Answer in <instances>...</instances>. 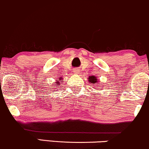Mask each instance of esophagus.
Instances as JSON below:
<instances>
[{
  "label": "esophagus",
  "mask_w": 149,
  "mask_h": 149,
  "mask_svg": "<svg viewBox=\"0 0 149 149\" xmlns=\"http://www.w3.org/2000/svg\"><path fill=\"white\" fill-rule=\"evenodd\" d=\"M73 72H74L75 73H76V74H79L80 71L78 69H74L73 70Z\"/></svg>",
  "instance_id": "esophagus-1"
}]
</instances>
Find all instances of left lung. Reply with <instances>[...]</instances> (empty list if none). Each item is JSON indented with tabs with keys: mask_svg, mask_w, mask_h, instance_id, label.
Here are the masks:
<instances>
[{
	"mask_svg": "<svg viewBox=\"0 0 149 149\" xmlns=\"http://www.w3.org/2000/svg\"><path fill=\"white\" fill-rule=\"evenodd\" d=\"M88 80H89V82L94 84V85H96V84H98V81L97 78H96V77H95V76H89V78H88Z\"/></svg>",
	"mask_w": 149,
	"mask_h": 149,
	"instance_id": "8db88e82",
	"label": "left lung"
}]
</instances>
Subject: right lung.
Instances as JSON below:
<instances>
[{
	"mask_svg": "<svg viewBox=\"0 0 149 149\" xmlns=\"http://www.w3.org/2000/svg\"><path fill=\"white\" fill-rule=\"evenodd\" d=\"M58 83H60V82H57V84H58Z\"/></svg>",
	"mask_w": 149,
	"mask_h": 149,
	"instance_id": "add662e5",
	"label": "right lung"
}]
</instances>
